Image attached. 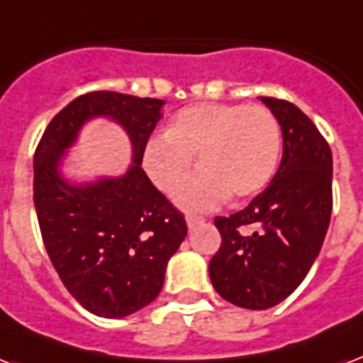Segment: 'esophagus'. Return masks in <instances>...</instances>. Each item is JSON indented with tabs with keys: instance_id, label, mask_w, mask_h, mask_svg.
Here are the masks:
<instances>
[{
	"instance_id": "obj_1",
	"label": "esophagus",
	"mask_w": 363,
	"mask_h": 363,
	"mask_svg": "<svg viewBox=\"0 0 363 363\" xmlns=\"http://www.w3.org/2000/svg\"><path fill=\"white\" fill-rule=\"evenodd\" d=\"M203 220H206V218L200 217V215H186V225H188V228H190V230H192L194 226L201 225Z\"/></svg>"
}]
</instances>
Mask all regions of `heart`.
<instances>
[{
	"label": "heart",
	"instance_id": "1",
	"mask_svg": "<svg viewBox=\"0 0 363 363\" xmlns=\"http://www.w3.org/2000/svg\"><path fill=\"white\" fill-rule=\"evenodd\" d=\"M281 131L264 106L198 102L173 114L165 137H154L143 150V167L162 192L171 194L192 167L201 165L175 194L182 209H211L232 194L251 198L276 173Z\"/></svg>",
	"mask_w": 363,
	"mask_h": 363
}]
</instances>
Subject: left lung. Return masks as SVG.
I'll return each mask as SVG.
<instances>
[{"mask_svg":"<svg viewBox=\"0 0 363 363\" xmlns=\"http://www.w3.org/2000/svg\"><path fill=\"white\" fill-rule=\"evenodd\" d=\"M259 99L280 123V167L245 209L215 218L223 243L209 262L218 295L249 311L272 308L301 286L322 249L333 206L325 138L291 102ZM245 225L256 232L242 235Z\"/></svg>","mask_w":363,"mask_h":363,"instance_id":"left-lung-1","label":"left lung"}]
</instances>
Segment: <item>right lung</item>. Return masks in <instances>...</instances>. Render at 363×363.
Wrapping results in <instances>:
<instances>
[{
    "mask_svg": "<svg viewBox=\"0 0 363 363\" xmlns=\"http://www.w3.org/2000/svg\"><path fill=\"white\" fill-rule=\"evenodd\" d=\"M165 102L114 91L74 99L55 116L34 154V206L52 267L72 297L101 318H125L160 295L186 223L143 171V150ZM96 117L130 137L132 165L116 177L72 182L67 150Z\"/></svg>",
    "mask_w": 363,
    "mask_h": 363,
    "instance_id": "right-lung-1",
    "label": "right lung"
}]
</instances>
